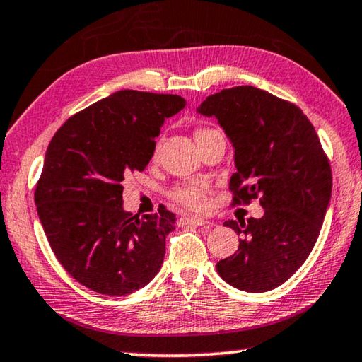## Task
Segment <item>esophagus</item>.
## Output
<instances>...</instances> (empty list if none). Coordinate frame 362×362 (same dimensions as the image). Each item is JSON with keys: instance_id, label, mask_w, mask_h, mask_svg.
Listing matches in <instances>:
<instances>
[{"instance_id": "34e87169", "label": "esophagus", "mask_w": 362, "mask_h": 362, "mask_svg": "<svg viewBox=\"0 0 362 362\" xmlns=\"http://www.w3.org/2000/svg\"><path fill=\"white\" fill-rule=\"evenodd\" d=\"M180 223H190V226H211L209 221L206 219H202V217H182L180 219Z\"/></svg>"}]
</instances>
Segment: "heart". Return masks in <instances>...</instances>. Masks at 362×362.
<instances>
[{"label":"heart","instance_id":"b5f03b06","mask_svg":"<svg viewBox=\"0 0 362 362\" xmlns=\"http://www.w3.org/2000/svg\"><path fill=\"white\" fill-rule=\"evenodd\" d=\"M219 134L217 130L212 129H199L194 136H197V141L206 136ZM172 198L175 199V203L192 211H203L208 208V192L203 185H198V183H183V185L177 187L174 192H172Z\"/></svg>","mask_w":362,"mask_h":362}]
</instances>
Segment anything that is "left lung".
Returning <instances> with one entry per match:
<instances>
[{
    "label": "left lung",
    "instance_id": "left-lung-1",
    "mask_svg": "<svg viewBox=\"0 0 362 362\" xmlns=\"http://www.w3.org/2000/svg\"><path fill=\"white\" fill-rule=\"evenodd\" d=\"M197 112L216 117L232 143L233 204L259 198L264 208L261 219L223 222L242 238L217 272L242 291L277 288L308 259L330 203L319 136L300 107L250 85L208 96Z\"/></svg>",
    "mask_w": 362,
    "mask_h": 362
}]
</instances>
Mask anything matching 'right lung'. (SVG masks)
Segmentation results:
<instances>
[{
    "mask_svg": "<svg viewBox=\"0 0 362 362\" xmlns=\"http://www.w3.org/2000/svg\"><path fill=\"white\" fill-rule=\"evenodd\" d=\"M177 95L120 90L67 119L45 154L35 204L61 266L87 288L122 296L163 266L175 214L132 216L122 182L153 158L164 120L185 107Z\"/></svg>",
    "mask_w": 362,
    "mask_h": 362,
    "instance_id": "add662e5",
    "label": "right lung"
}]
</instances>
